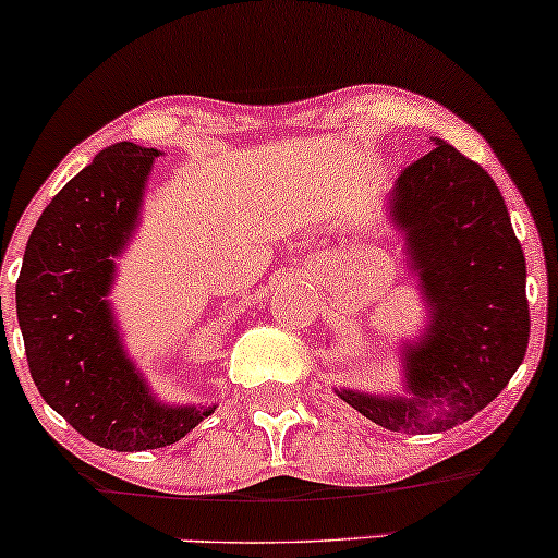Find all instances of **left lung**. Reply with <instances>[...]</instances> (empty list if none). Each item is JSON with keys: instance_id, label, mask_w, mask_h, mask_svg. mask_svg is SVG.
<instances>
[{"instance_id": "left-lung-1", "label": "left lung", "mask_w": 558, "mask_h": 558, "mask_svg": "<svg viewBox=\"0 0 558 558\" xmlns=\"http://www.w3.org/2000/svg\"><path fill=\"white\" fill-rule=\"evenodd\" d=\"M393 217L433 306L430 332L407 356L412 399L338 396L388 430H451L483 412L524 360V254L496 181L440 138L401 172ZM427 402L441 414L430 418Z\"/></svg>"}]
</instances>
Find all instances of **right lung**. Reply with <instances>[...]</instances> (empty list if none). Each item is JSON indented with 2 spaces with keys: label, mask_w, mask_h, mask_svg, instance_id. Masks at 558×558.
<instances>
[{
  "label": "right lung",
  "mask_w": 558,
  "mask_h": 558,
  "mask_svg": "<svg viewBox=\"0 0 558 558\" xmlns=\"http://www.w3.org/2000/svg\"><path fill=\"white\" fill-rule=\"evenodd\" d=\"M155 157L128 141L101 149L38 217L17 278V323L38 393L83 438L112 451L170 446L215 412L159 407L101 299Z\"/></svg>",
  "instance_id": "1"
}]
</instances>
